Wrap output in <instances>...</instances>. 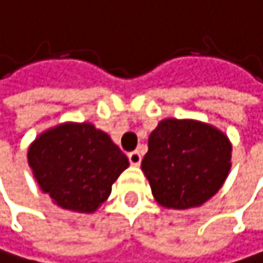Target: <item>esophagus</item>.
<instances>
[{
  "label": "esophagus",
  "mask_w": 263,
  "mask_h": 263,
  "mask_svg": "<svg viewBox=\"0 0 263 263\" xmlns=\"http://www.w3.org/2000/svg\"><path fill=\"white\" fill-rule=\"evenodd\" d=\"M127 158H129V163L133 164V166H139L140 161H142V155L139 152H130L127 155Z\"/></svg>",
  "instance_id": "esophagus-1"
}]
</instances>
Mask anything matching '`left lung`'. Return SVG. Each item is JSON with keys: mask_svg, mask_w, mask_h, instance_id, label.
Returning a JSON list of instances; mask_svg holds the SVG:
<instances>
[{"mask_svg": "<svg viewBox=\"0 0 263 263\" xmlns=\"http://www.w3.org/2000/svg\"><path fill=\"white\" fill-rule=\"evenodd\" d=\"M230 169V139L198 120H161L148 137V152L142 160L156 203L180 211L211 199Z\"/></svg>", "mask_w": 263, "mask_h": 263, "instance_id": "obj_1", "label": "left lung"}]
</instances>
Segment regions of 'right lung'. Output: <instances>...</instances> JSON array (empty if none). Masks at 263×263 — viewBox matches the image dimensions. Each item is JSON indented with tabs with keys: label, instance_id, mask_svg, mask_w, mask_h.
Instances as JSON below:
<instances>
[{
	"label": "right lung",
	"instance_id": "1",
	"mask_svg": "<svg viewBox=\"0 0 263 263\" xmlns=\"http://www.w3.org/2000/svg\"><path fill=\"white\" fill-rule=\"evenodd\" d=\"M28 166L43 193L62 209L92 214L129 166L127 156L92 123H60L28 147Z\"/></svg>",
	"mask_w": 263,
	"mask_h": 263
}]
</instances>
